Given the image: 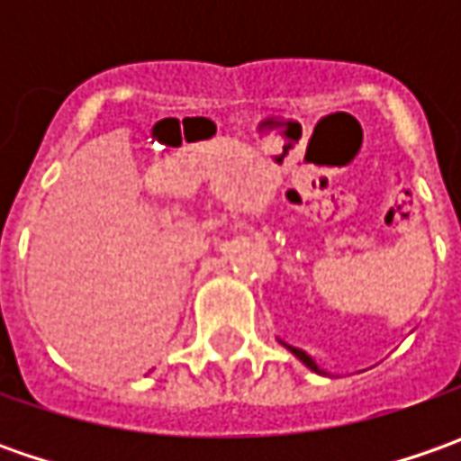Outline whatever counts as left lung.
I'll use <instances>...</instances> for the list:
<instances>
[{
  "label": "left lung",
  "mask_w": 461,
  "mask_h": 461,
  "mask_svg": "<svg viewBox=\"0 0 461 461\" xmlns=\"http://www.w3.org/2000/svg\"><path fill=\"white\" fill-rule=\"evenodd\" d=\"M279 344H285V341H279ZM287 346V344H285ZM287 348H290V351H293L294 357H297V359H300V362L305 364V366H308V369H312V372H318V375H326V372H323V369H321V366H318V364L312 362V357H310V354H305V351H303V348H294V346H287Z\"/></svg>",
  "instance_id": "left-lung-1"
}]
</instances>
